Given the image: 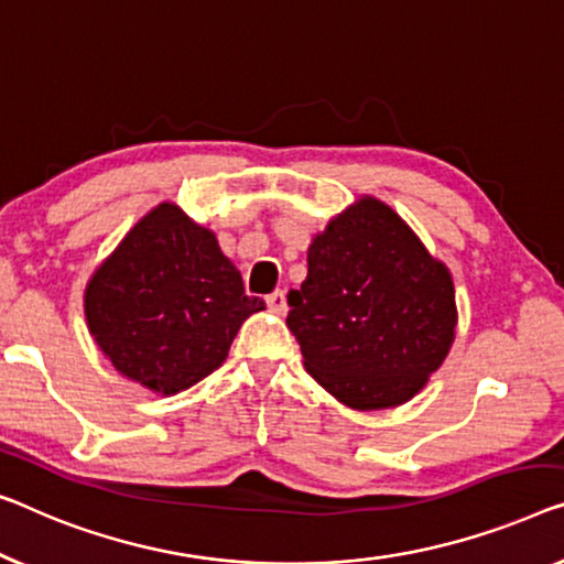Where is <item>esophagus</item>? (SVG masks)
Here are the masks:
<instances>
[{
    "instance_id": "esophagus-1",
    "label": "esophagus",
    "mask_w": 564,
    "mask_h": 564,
    "mask_svg": "<svg viewBox=\"0 0 564 564\" xmlns=\"http://www.w3.org/2000/svg\"><path fill=\"white\" fill-rule=\"evenodd\" d=\"M265 304H268V308L273 311V314H285V308H289V304H285V293L283 291H273L271 296L265 299Z\"/></svg>"
}]
</instances>
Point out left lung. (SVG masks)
<instances>
[{
  "mask_svg": "<svg viewBox=\"0 0 564 564\" xmlns=\"http://www.w3.org/2000/svg\"><path fill=\"white\" fill-rule=\"evenodd\" d=\"M304 367L351 410H388L425 388L456 339L451 271L392 207L362 197L308 246L289 291Z\"/></svg>",
  "mask_w": 564,
  "mask_h": 564,
  "instance_id": "1",
  "label": "left lung"
}]
</instances>
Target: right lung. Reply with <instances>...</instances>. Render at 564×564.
<instances>
[{"label":"right lung","instance_id":"add662e5","mask_svg":"<svg viewBox=\"0 0 564 564\" xmlns=\"http://www.w3.org/2000/svg\"><path fill=\"white\" fill-rule=\"evenodd\" d=\"M86 322L100 351L147 390L176 394L228 357L242 322L265 308L213 230L162 202L126 232L86 285Z\"/></svg>","mask_w":564,"mask_h":564}]
</instances>
